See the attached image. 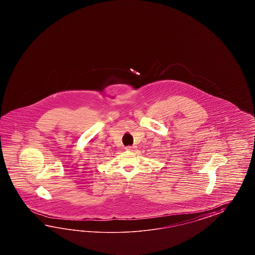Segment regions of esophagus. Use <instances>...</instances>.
I'll use <instances>...</instances> for the list:
<instances>
[{
  "label": "esophagus",
  "mask_w": 255,
  "mask_h": 255,
  "mask_svg": "<svg viewBox=\"0 0 255 255\" xmlns=\"http://www.w3.org/2000/svg\"><path fill=\"white\" fill-rule=\"evenodd\" d=\"M126 149H127V150H128V151H134V150H135V146H127V147H126Z\"/></svg>",
  "instance_id": "1"
}]
</instances>
